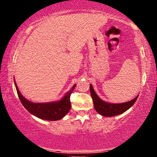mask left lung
<instances>
[{
  "instance_id": "left-lung-1",
  "label": "left lung",
  "mask_w": 157,
  "mask_h": 157,
  "mask_svg": "<svg viewBox=\"0 0 157 157\" xmlns=\"http://www.w3.org/2000/svg\"><path fill=\"white\" fill-rule=\"evenodd\" d=\"M90 90L95 110L99 114L105 116V117H114V116L123 114L134 105L137 98H138V95H137L133 100L129 101V102L121 104H112L104 102L101 100L96 95L92 85L90 86Z\"/></svg>"
}]
</instances>
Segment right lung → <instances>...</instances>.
Listing matches in <instances>:
<instances>
[{"mask_svg": "<svg viewBox=\"0 0 157 157\" xmlns=\"http://www.w3.org/2000/svg\"><path fill=\"white\" fill-rule=\"evenodd\" d=\"M15 83V87L17 92L19 98L22 105L31 114L36 116L39 119L48 120V121H57L63 118L71 109L70 96L75 88L76 84L72 87L70 90L65 95L64 97L59 102H48V103H33L29 101L21 95V93Z\"/></svg>", "mask_w": 157, "mask_h": 157, "instance_id": "add662e5", "label": "right lung"}]
</instances>
